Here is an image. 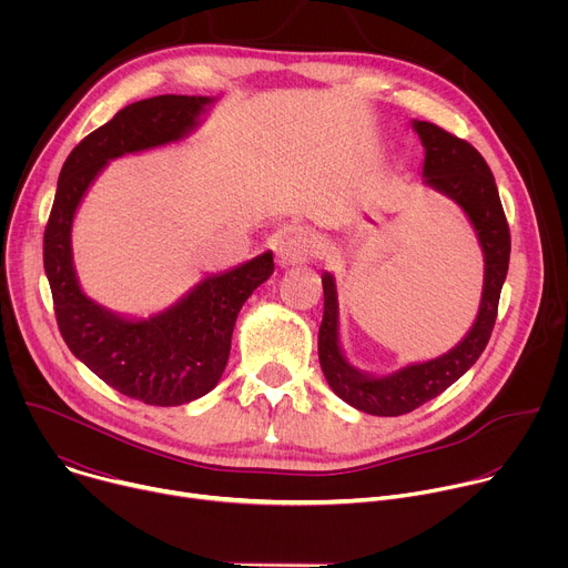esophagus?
<instances>
[{"label": "esophagus", "mask_w": 568, "mask_h": 568, "mask_svg": "<svg viewBox=\"0 0 568 568\" xmlns=\"http://www.w3.org/2000/svg\"><path fill=\"white\" fill-rule=\"evenodd\" d=\"M316 256V240L312 233L292 231L287 233L278 245V261L281 265H301Z\"/></svg>", "instance_id": "esophagus-1"}]
</instances>
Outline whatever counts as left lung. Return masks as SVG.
<instances>
[{"label": "left lung", "mask_w": 568, "mask_h": 568, "mask_svg": "<svg viewBox=\"0 0 568 568\" xmlns=\"http://www.w3.org/2000/svg\"><path fill=\"white\" fill-rule=\"evenodd\" d=\"M425 148L423 184L460 206L483 252V292L476 318L465 337L447 353L402 366L390 373H368L353 366L339 342V301L331 272L321 274L323 318L318 328V364L331 388L357 412L402 416L440 395L463 377L490 342L501 287L510 263V229L495 175L467 141L427 121H412Z\"/></svg>", "instance_id": "8db88e82"}]
</instances>
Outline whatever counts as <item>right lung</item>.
Here are the masks:
<instances>
[{"mask_svg": "<svg viewBox=\"0 0 568 568\" xmlns=\"http://www.w3.org/2000/svg\"><path fill=\"white\" fill-rule=\"evenodd\" d=\"M213 103L211 97L166 94L116 112L67 156L44 231V272L64 344L105 384L154 407H180L215 388L237 312L274 274V254L206 274L173 305L132 316L101 305L80 287L71 229L80 202L112 159L184 141Z\"/></svg>", "mask_w": 568, "mask_h": 568, "instance_id": "add662e5", "label": "right lung"}]
</instances>
